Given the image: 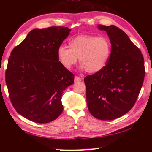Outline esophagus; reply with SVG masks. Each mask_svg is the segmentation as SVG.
Listing matches in <instances>:
<instances>
[{
  "label": "esophagus",
  "mask_w": 152,
  "mask_h": 152,
  "mask_svg": "<svg viewBox=\"0 0 152 152\" xmlns=\"http://www.w3.org/2000/svg\"><path fill=\"white\" fill-rule=\"evenodd\" d=\"M82 80V78H80L78 76H75L74 77V82H78Z\"/></svg>",
  "instance_id": "1"
}]
</instances>
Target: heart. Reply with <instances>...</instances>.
Segmentation results:
<instances>
[{
  "instance_id": "b5f03b06",
  "label": "heart",
  "mask_w": 152,
  "mask_h": 152,
  "mask_svg": "<svg viewBox=\"0 0 152 152\" xmlns=\"http://www.w3.org/2000/svg\"><path fill=\"white\" fill-rule=\"evenodd\" d=\"M69 48H58L57 56L61 64L70 69L76 64L78 58L81 69L91 74L97 73L106 66L111 51L109 40L93 35H78L69 41Z\"/></svg>"
}]
</instances>
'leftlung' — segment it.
Wrapping results in <instances>:
<instances>
[{
    "label": "left lung",
    "mask_w": 152,
    "mask_h": 152,
    "mask_svg": "<svg viewBox=\"0 0 152 152\" xmlns=\"http://www.w3.org/2000/svg\"><path fill=\"white\" fill-rule=\"evenodd\" d=\"M97 27L107 33L111 53L104 69L84 78L87 104L96 119L112 120L127 113L136 102L145 76L144 57L118 27Z\"/></svg>",
    "instance_id": "left-lung-1"
}]
</instances>
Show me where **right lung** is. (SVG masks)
Instances as JSON below:
<instances>
[{
    "instance_id": "add662e5",
    "label": "right lung",
    "mask_w": 152,
    "mask_h": 152,
    "mask_svg": "<svg viewBox=\"0 0 152 152\" xmlns=\"http://www.w3.org/2000/svg\"><path fill=\"white\" fill-rule=\"evenodd\" d=\"M71 29L64 27L34 28L11 52L6 83L15 110L29 120L46 124L62 113L63 91L74 75L65 69L57 49Z\"/></svg>"
}]
</instances>
